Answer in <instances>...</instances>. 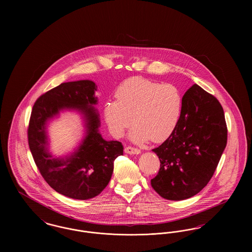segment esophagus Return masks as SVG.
Wrapping results in <instances>:
<instances>
[{
	"label": "esophagus",
	"instance_id": "34e87169",
	"mask_svg": "<svg viewBox=\"0 0 252 252\" xmlns=\"http://www.w3.org/2000/svg\"><path fill=\"white\" fill-rule=\"evenodd\" d=\"M125 152L126 154H130V155H139V154H141V150L140 149L134 148V147H131V146H126L125 148Z\"/></svg>",
	"mask_w": 252,
	"mask_h": 252
}]
</instances>
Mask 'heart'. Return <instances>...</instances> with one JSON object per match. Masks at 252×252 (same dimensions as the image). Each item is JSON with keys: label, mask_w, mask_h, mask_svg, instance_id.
<instances>
[{"label": "heart", "mask_w": 252, "mask_h": 252, "mask_svg": "<svg viewBox=\"0 0 252 252\" xmlns=\"http://www.w3.org/2000/svg\"><path fill=\"white\" fill-rule=\"evenodd\" d=\"M117 101L104 105V117L110 132L121 137L133 123L129 139L137 144L165 141L180 120L183 100L180 90L142 77H132L117 88Z\"/></svg>", "instance_id": "heart-1"}]
</instances>
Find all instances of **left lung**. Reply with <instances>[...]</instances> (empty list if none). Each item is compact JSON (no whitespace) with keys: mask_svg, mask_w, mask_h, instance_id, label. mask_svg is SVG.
I'll use <instances>...</instances> for the list:
<instances>
[{"mask_svg":"<svg viewBox=\"0 0 252 252\" xmlns=\"http://www.w3.org/2000/svg\"><path fill=\"white\" fill-rule=\"evenodd\" d=\"M182 100L176 129L152 150L160 168L151 185L161 197L176 201L192 197L208 184L228 137L223 108L215 96L193 84Z\"/></svg>","mask_w":252,"mask_h":252,"instance_id":"8db88e82","label":"left lung"}]
</instances>
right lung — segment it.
I'll return each mask as SVG.
<instances>
[{
    "label": "right lung",
    "instance_id": "right-lung-1",
    "mask_svg": "<svg viewBox=\"0 0 252 252\" xmlns=\"http://www.w3.org/2000/svg\"><path fill=\"white\" fill-rule=\"evenodd\" d=\"M96 91L97 85L88 79L62 83L36 100L29 123V147L41 176L56 192L73 199H90L102 192L111 179L115 158L124 152L120 142L106 141L99 131ZM66 111L81 115L84 138L71 153L54 157L48 124Z\"/></svg>",
    "mask_w": 252,
    "mask_h": 252
}]
</instances>
